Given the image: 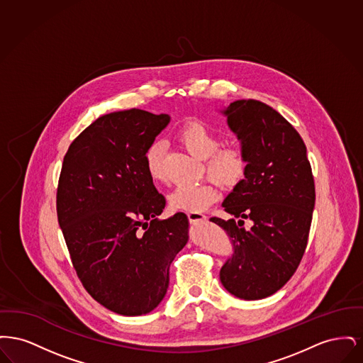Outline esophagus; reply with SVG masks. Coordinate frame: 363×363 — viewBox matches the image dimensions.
Listing matches in <instances>:
<instances>
[{"mask_svg":"<svg viewBox=\"0 0 363 363\" xmlns=\"http://www.w3.org/2000/svg\"><path fill=\"white\" fill-rule=\"evenodd\" d=\"M188 218H189L190 223H199V222H206L207 220V216L204 213L193 212V211L188 212Z\"/></svg>","mask_w":363,"mask_h":363,"instance_id":"1","label":"esophagus"}]
</instances>
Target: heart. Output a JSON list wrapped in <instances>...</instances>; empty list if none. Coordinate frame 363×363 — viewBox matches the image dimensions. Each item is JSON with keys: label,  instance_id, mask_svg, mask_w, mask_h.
Listing matches in <instances>:
<instances>
[{"label": "heart", "instance_id": "1", "mask_svg": "<svg viewBox=\"0 0 363 363\" xmlns=\"http://www.w3.org/2000/svg\"><path fill=\"white\" fill-rule=\"evenodd\" d=\"M182 144L190 154L207 159V173L225 189H235L246 178L249 162L243 150L235 145L220 147V138L207 123L193 121L186 123L178 133ZM164 144L160 140L152 141L145 152L144 163L148 175L154 181H166L163 167ZM218 199V186L213 181L178 185L170 193L169 201L175 209L200 212Z\"/></svg>", "mask_w": 363, "mask_h": 363}]
</instances>
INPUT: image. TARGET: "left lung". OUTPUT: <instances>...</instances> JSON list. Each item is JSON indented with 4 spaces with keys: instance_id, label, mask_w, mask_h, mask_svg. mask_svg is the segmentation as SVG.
Wrapping results in <instances>:
<instances>
[{
    "instance_id": "left-lung-1",
    "label": "left lung",
    "mask_w": 363,
    "mask_h": 363,
    "mask_svg": "<svg viewBox=\"0 0 363 363\" xmlns=\"http://www.w3.org/2000/svg\"><path fill=\"white\" fill-rule=\"evenodd\" d=\"M223 114L249 167L222 204L234 219L211 218L234 246L220 281L237 298L256 301L280 290L302 259L315 203L314 179L303 140L271 106L241 99ZM245 218L254 223L250 229L242 227Z\"/></svg>"
}]
</instances>
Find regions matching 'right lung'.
Listing matches in <instances>:
<instances>
[{
	"label": "right lung",
	"mask_w": 363,
	"mask_h": 363,
	"mask_svg": "<svg viewBox=\"0 0 363 363\" xmlns=\"http://www.w3.org/2000/svg\"><path fill=\"white\" fill-rule=\"evenodd\" d=\"M169 122L140 108L99 117L72 141L58 179L57 216L73 268L96 302L122 315L162 302L189 240L185 213L157 219L166 200L144 163Z\"/></svg>",
	"instance_id": "1"
}]
</instances>
